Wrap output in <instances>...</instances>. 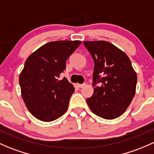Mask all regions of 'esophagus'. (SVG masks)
<instances>
[{"label":"esophagus","mask_w":154,"mask_h":154,"mask_svg":"<svg viewBox=\"0 0 154 154\" xmlns=\"http://www.w3.org/2000/svg\"><path fill=\"white\" fill-rule=\"evenodd\" d=\"M77 86H78L79 88H83V87L85 86V84H77Z\"/></svg>","instance_id":"1"}]
</instances>
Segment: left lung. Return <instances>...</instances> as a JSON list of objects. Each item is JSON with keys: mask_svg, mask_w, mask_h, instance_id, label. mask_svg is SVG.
<instances>
[{"mask_svg": "<svg viewBox=\"0 0 154 154\" xmlns=\"http://www.w3.org/2000/svg\"><path fill=\"white\" fill-rule=\"evenodd\" d=\"M94 61V94L86 100L92 112L106 119L119 117L126 111L136 93L137 76L127 54L104 40L84 41Z\"/></svg>", "mask_w": 154, "mask_h": 154, "instance_id": "1", "label": "left lung"}]
</instances>
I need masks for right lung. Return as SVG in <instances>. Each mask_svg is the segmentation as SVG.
Here are the masks:
<instances>
[{"label":"right lung","mask_w":154,"mask_h":154,"mask_svg":"<svg viewBox=\"0 0 154 154\" xmlns=\"http://www.w3.org/2000/svg\"><path fill=\"white\" fill-rule=\"evenodd\" d=\"M80 40L49 42L31 54L19 77L22 98L35 118L51 122L63 115L69 108L74 85L60 74L66 69L69 57Z\"/></svg>","instance_id":"right-lung-1"}]
</instances>
